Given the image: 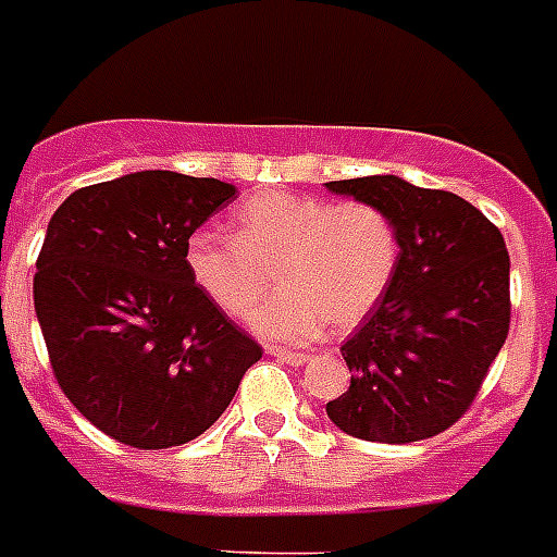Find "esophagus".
Wrapping results in <instances>:
<instances>
[{"instance_id":"1","label":"esophagus","mask_w":557,"mask_h":557,"mask_svg":"<svg viewBox=\"0 0 557 557\" xmlns=\"http://www.w3.org/2000/svg\"><path fill=\"white\" fill-rule=\"evenodd\" d=\"M271 356L280 358V361H286L292 367H300V364H309L312 356L309 352H292V349H271Z\"/></svg>"}]
</instances>
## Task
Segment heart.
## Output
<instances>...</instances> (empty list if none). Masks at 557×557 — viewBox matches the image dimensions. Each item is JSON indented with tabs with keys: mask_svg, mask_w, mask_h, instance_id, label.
Here are the masks:
<instances>
[{
	"mask_svg": "<svg viewBox=\"0 0 557 557\" xmlns=\"http://www.w3.org/2000/svg\"><path fill=\"white\" fill-rule=\"evenodd\" d=\"M398 257V231L379 205L288 190L248 196L234 213V239L196 234L187 245L196 286L231 318H248L277 271L283 288L251 326L288 344L314 338L326 323L356 330L393 286Z\"/></svg>",
	"mask_w": 557,
	"mask_h": 557,
	"instance_id": "heart-1",
	"label": "heart"
}]
</instances>
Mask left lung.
<instances>
[{"label": "left lung", "mask_w": 557, "mask_h": 557, "mask_svg": "<svg viewBox=\"0 0 557 557\" xmlns=\"http://www.w3.org/2000/svg\"><path fill=\"white\" fill-rule=\"evenodd\" d=\"M326 187L379 205L401 243L393 286L341 347L352 379L326 413L356 440H431L474 405L509 335V251L500 227L457 193L398 176Z\"/></svg>", "instance_id": "8db88e82"}]
</instances>
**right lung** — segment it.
<instances>
[{
	"label": "right lung",
	"mask_w": 557,
	"mask_h": 557,
	"mask_svg": "<svg viewBox=\"0 0 557 557\" xmlns=\"http://www.w3.org/2000/svg\"><path fill=\"white\" fill-rule=\"evenodd\" d=\"M234 185L144 170L74 190L48 222L34 309L65 398L141 450L185 445L231 405L257 341L190 274L187 245Z\"/></svg>",
	"instance_id": "right-lung-1"
}]
</instances>
